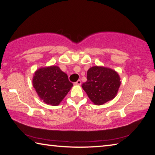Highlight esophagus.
<instances>
[{
  "instance_id": "34e87169",
  "label": "esophagus",
  "mask_w": 155,
  "mask_h": 155,
  "mask_svg": "<svg viewBox=\"0 0 155 155\" xmlns=\"http://www.w3.org/2000/svg\"><path fill=\"white\" fill-rule=\"evenodd\" d=\"M81 83H82V82H81V80H78L77 81V82H75L74 83V84H75V85H80Z\"/></svg>"
}]
</instances>
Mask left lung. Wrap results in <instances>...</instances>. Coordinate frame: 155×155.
<instances>
[{
  "mask_svg": "<svg viewBox=\"0 0 155 155\" xmlns=\"http://www.w3.org/2000/svg\"><path fill=\"white\" fill-rule=\"evenodd\" d=\"M120 77L115 71L94 66L87 71V81L82 88L95 105H103L113 99L120 87Z\"/></svg>",
  "mask_w": 155,
  "mask_h": 155,
  "instance_id": "8db88e82",
  "label": "left lung"
}]
</instances>
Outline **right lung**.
<instances>
[{"mask_svg":"<svg viewBox=\"0 0 155 155\" xmlns=\"http://www.w3.org/2000/svg\"><path fill=\"white\" fill-rule=\"evenodd\" d=\"M34 88L45 104L58 105L71 88L68 76L57 66L41 68L32 80Z\"/></svg>","mask_w":155,"mask_h":155,"instance_id":"add662e5","label":"right lung"}]
</instances>
